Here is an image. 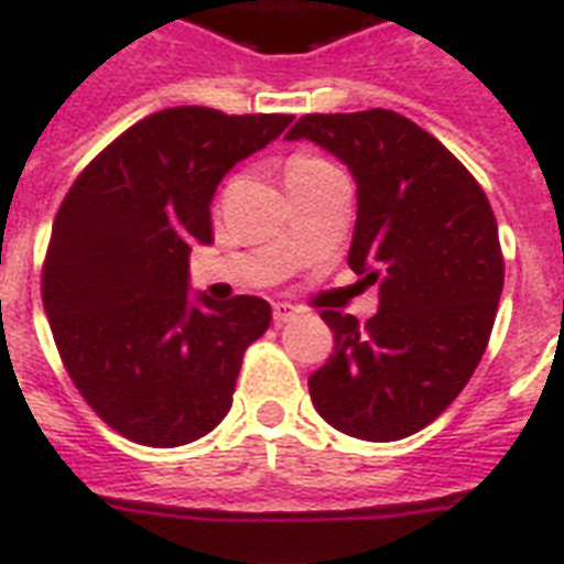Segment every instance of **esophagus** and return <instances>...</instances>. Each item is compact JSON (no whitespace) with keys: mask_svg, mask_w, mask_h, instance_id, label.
I'll return each mask as SVG.
<instances>
[{"mask_svg":"<svg viewBox=\"0 0 564 564\" xmlns=\"http://www.w3.org/2000/svg\"><path fill=\"white\" fill-rule=\"evenodd\" d=\"M272 316H274V325H290V322L299 318V307H292V304H274Z\"/></svg>","mask_w":564,"mask_h":564,"instance_id":"esophagus-1","label":"esophagus"}]
</instances>
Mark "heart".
Returning a JSON list of instances; mask_svg holds the SVG:
<instances>
[{
	"label": "heart",
	"instance_id": "obj_1",
	"mask_svg": "<svg viewBox=\"0 0 564 564\" xmlns=\"http://www.w3.org/2000/svg\"><path fill=\"white\" fill-rule=\"evenodd\" d=\"M322 166H330V163L316 158V154H295V158H290V163H286V184H295V181L310 175V172L322 170Z\"/></svg>",
	"mask_w": 564,
	"mask_h": 564
}]
</instances>
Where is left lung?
Masks as SVG:
<instances>
[{
	"label": "left lung",
	"instance_id": "left-lung-1",
	"mask_svg": "<svg viewBox=\"0 0 564 564\" xmlns=\"http://www.w3.org/2000/svg\"><path fill=\"white\" fill-rule=\"evenodd\" d=\"M286 137L348 163L357 178L348 265L380 283L366 325L322 313L334 354L310 375V398L348 436H412L454 403L489 345L503 290L489 198L436 137L394 110L307 113Z\"/></svg>",
	"mask_w": 564,
	"mask_h": 564
}]
</instances>
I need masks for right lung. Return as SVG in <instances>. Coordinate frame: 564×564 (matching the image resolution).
I'll list each match as a JSON object with an SVG mask.
<instances>
[{"instance_id":"obj_1","label":"right lung","mask_w":564,"mask_h":564,"mask_svg":"<svg viewBox=\"0 0 564 564\" xmlns=\"http://www.w3.org/2000/svg\"><path fill=\"white\" fill-rule=\"evenodd\" d=\"M290 122L158 110L105 145L64 195L40 274L43 307L66 375L119 436L178 447L228 415L242 354L272 307L254 295H202L189 307V251L213 239L225 172Z\"/></svg>"}]
</instances>
